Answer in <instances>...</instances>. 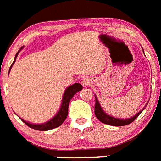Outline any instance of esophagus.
<instances>
[{"label":"esophagus","instance_id":"34e87169","mask_svg":"<svg viewBox=\"0 0 161 161\" xmlns=\"http://www.w3.org/2000/svg\"><path fill=\"white\" fill-rule=\"evenodd\" d=\"M82 84L83 86H87V85L91 84V80H90V78H84L82 81Z\"/></svg>","mask_w":161,"mask_h":161}]
</instances>
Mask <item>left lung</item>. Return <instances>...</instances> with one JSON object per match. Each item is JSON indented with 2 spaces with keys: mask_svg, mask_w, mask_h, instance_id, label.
Segmentation results:
<instances>
[{
  "mask_svg": "<svg viewBox=\"0 0 161 161\" xmlns=\"http://www.w3.org/2000/svg\"><path fill=\"white\" fill-rule=\"evenodd\" d=\"M95 100H96V104H95V114L97 116V118L101 121V123L106 124H109V125H111V126H124V125H128V124H131L132 122H133L139 116V114H141L142 110L145 109L143 108V110H140V111L137 113V114H135L134 116L131 117L129 119H117L114 118L113 116H110L109 114H107L106 112L104 111L101 108V105H100L99 101L97 100V97L95 95ZM148 103H147V105ZM146 105V106H147ZM145 106V107H146Z\"/></svg>",
  "mask_w": 161,
  "mask_h": 161,
  "instance_id": "1",
  "label": "left lung"
}]
</instances>
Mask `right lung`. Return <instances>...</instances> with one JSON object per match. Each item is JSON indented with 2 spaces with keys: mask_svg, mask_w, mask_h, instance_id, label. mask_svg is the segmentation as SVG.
<instances>
[{
  "mask_svg": "<svg viewBox=\"0 0 161 161\" xmlns=\"http://www.w3.org/2000/svg\"><path fill=\"white\" fill-rule=\"evenodd\" d=\"M23 49V47L19 50V51L17 52V54L15 55V57H14V62L12 63L9 70L11 69L12 65L14 64V62L16 60V58L18 56V54L19 53V51ZM83 89V86L80 83H74V84L71 85L69 87L65 89L64 91V95H63V98H62V103L61 106H60V110L57 112V114L54 116L53 118L50 119L49 121H47L46 123H43L41 124H30V123L26 122L25 120L22 119L23 122L25 124H27L28 127H30L31 129H36V130L39 131H47L51 130V129H53L55 128H57V127L60 126L64 120L66 119L67 116H68V108H69V101H71V99L73 98L75 94H76L78 92L81 91Z\"/></svg>",
  "mask_w": 161,
  "mask_h": 161,
  "instance_id": "1",
  "label": "right lung"
}]
</instances>
